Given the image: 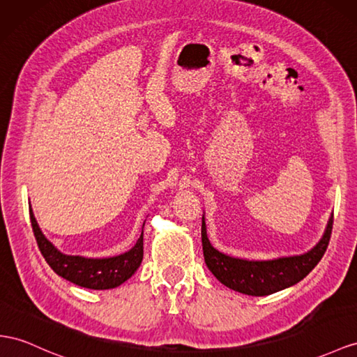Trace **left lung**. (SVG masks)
I'll list each match as a JSON object with an SVG mask.
<instances>
[{
    "instance_id": "obj_1",
    "label": "left lung",
    "mask_w": 357,
    "mask_h": 357,
    "mask_svg": "<svg viewBox=\"0 0 357 357\" xmlns=\"http://www.w3.org/2000/svg\"><path fill=\"white\" fill-rule=\"evenodd\" d=\"M333 215L327 223L323 238L312 250L298 257L278 258L271 261H245L232 258L215 250L206 236L202 218V248L206 267L223 285L248 296H268L273 292L296 285L321 261L331 241Z\"/></svg>"
}]
</instances>
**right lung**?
<instances>
[{"instance_id": "obj_1", "label": "right lung", "mask_w": 357, "mask_h": 357, "mask_svg": "<svg viewBox=\"0 0 357 357\" xmlns=\"http://www.w3.org/2000/svg\"><path fill=\"white\" fill-rule=\"evenodd\" d=\"M30 220L33 234L38 241L39 250L45 261L56 271L59 276L66 279L78 287L89 289H109L116 288L130 279L140 267L143 259V231L134 248L123 255L113 258L91 259L83 257H69L60 253L54 245L45 238L39 229L34 214L30 206ZM144 227V223H143Z\"/></svg>"}]
</instances>
